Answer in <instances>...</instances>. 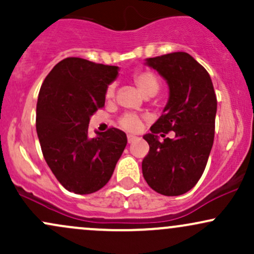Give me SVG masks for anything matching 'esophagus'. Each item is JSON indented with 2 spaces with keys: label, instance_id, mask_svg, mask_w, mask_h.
I'll return each instance as SVG.
<instances>
[{
  "label": "esophagus",
  "instance_id": "obj_1",
  "mask_svg": "<svg viewBox=\"0 0 254 254\" xmlns=\"http://www.w3.org/2000/svg\"><path fill=\"white\" fill-rule=\"evenodd\" d=\"M137 139L136 136L133 135H127V143H132V142H135Z\"/></svg>",
  "mask_w": 254,
  "mask_h": 254
}]
</instances>
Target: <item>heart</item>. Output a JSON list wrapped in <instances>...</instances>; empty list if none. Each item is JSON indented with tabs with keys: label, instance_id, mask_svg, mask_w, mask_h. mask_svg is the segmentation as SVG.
Returning a JSON list of instances; mask_svg holds the SVG:
<instances>
[{
	"label": "heart",
	"instance_id": "1",
	"mask_svg": "<svg viewBox=\"0 0 254 254\" xmlns=\"http://www.w3.org/2000/svg\"><path fill=\"white\" fill-rule=\"evenodd\" d=\"M131 78H132V82L135 83V86L144 97H154L159 92L160 80L155 72H153L151 70H147V69L136 70L132 74ZM115 84H109L106 88V92H105L106 100H112L115 98ZM142 122L143 121H142V118L139 116L133 115V113H127V115H124L123 117L119 119V125L124 130L135 132V131H138L141 129Z\"/></svg>",
	"mask_w": 254,
	"mask_h": 254
}]
</instances>
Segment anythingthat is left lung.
I'll return each instance as SVG.
<instances>
[{"label": "left lung", "instance_id": "obj_1", "mask_svg": "<svg viewBox=\"0 0 254 254\" xmlns=\"http://www.w3.org/2000/svg\"><path fill=\"white\" fill-rule=\"evenodd\" d=\"M170 86L164 115L143 138L149 153L142 161V173L154 191L165 196L186 193L205 170L214 143L217 99L209 72L186 52L148 58ZM173 130L174 139H157Z\"/></svg>", "mask_w": 254, "mask_h": 254}]
</instances>
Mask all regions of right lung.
I'll return each mask as SVG.
<instances>
[{"label": "right lung", "instance_id": "1", "mask_svg": "<svg viewBox=\"0 0 254 254\" xmlns=\"http://www.w3.org/2000/svg\"><path fill=\"white\" fill-rule=\"evenodd\" d=\"M118 66L64 58L40 87L36 127L44 159L64 189L88 194L112 177L127 143L124 131L111 127L88 138L90 116L105 106L107 84Z\"/></svg>", "mask_w": 254, "mask_h": 254}]
</instances>
